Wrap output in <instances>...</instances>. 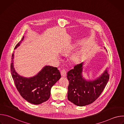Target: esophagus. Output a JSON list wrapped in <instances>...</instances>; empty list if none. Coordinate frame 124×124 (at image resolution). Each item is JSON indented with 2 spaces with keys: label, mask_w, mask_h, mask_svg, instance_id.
<instances>
[{
  "label": "esophagus",
  "mask_w": 124,
  "mask_h": 124,
  "mask_svg": "<svg viewBox=\"0 0 124 124\" xmlns=\"http://www.w3.org/2000/svg\"><path fill=\"white\" fill-rule=\"evenodd\" d=\"M61 75L62 76V77H66V70H64V69H62L61 70Z\"/></svg>",
  "instance_id": "34e87169"
}]
</instances>
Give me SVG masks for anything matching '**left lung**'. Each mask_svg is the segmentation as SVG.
<instances>
[{"mask_svg":"<svg viewBox=\"0 0 124 124\" xmlns=\"http://www.w3.org/2000/svg\"><path fill=\"white\" fill-rule=\"evenodd\" d=\"M83 64L82 62L75 65L67 73V76L69 82L68 99L79 107L90 104L95 101L102 92L109 78L106 69L96 79L85 80L82 74Z\"/></svg>","mask_w":124,"mask_h":124,"instance_id":"left-lung-1","label":"left lung"}]
</instances>
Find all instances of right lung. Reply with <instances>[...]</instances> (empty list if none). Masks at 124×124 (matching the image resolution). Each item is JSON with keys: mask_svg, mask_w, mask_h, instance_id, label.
Instances as JSON below:
<instances>
[{"mask_svg": "<svg viewBox=\"0 0 124 124\" xmlns=\"http://www.w3.org/2000/svg\"><path fill=\"white\" fill-rule=\"evenodd\" d=\"M24 38L23 36L15 49L20 45ZM14 53L12 56L11 72L20 95L28 102L34 104H39L47 101L50 97L51 87L61 78L57 68L46 66L35 76L29 78L22 77L16 72L14 67Z\"/></svg>", "mask_w": 124, "mask_h": 124, "instance_id": "obj_1", "label": "right lung"}]
</instances>
